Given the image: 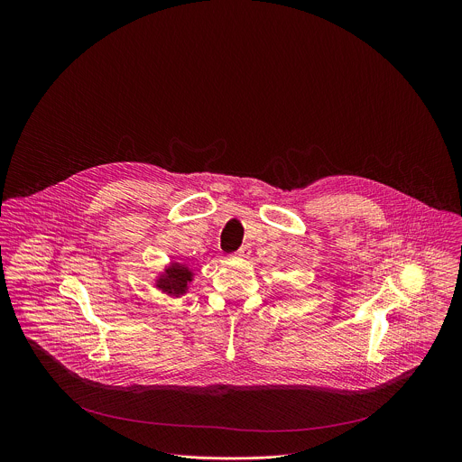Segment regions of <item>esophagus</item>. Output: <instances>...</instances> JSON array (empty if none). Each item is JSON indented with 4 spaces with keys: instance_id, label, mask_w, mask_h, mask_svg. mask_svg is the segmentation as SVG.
<instances>
[{
    "instance_id": "34e87169",
    "label": "esophagus",
    "mask_w": 462,
    "mask_h": 462,
    "mask_svg": "<svg viewBox=\"0 0 462 462\" xmlns=\"http://www.w3.org/2000/svg\"><path fill=\"white\" fill-rule=\"evenodd\" d=\"M237 255H239V257H248V255H250V245H243V246L237 250Z\"/></svg>"
}]
</instances>
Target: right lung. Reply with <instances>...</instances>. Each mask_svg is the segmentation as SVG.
<instances>
[{
    "mask_svg": "<svg viewBox=\"0 0 462 462\" xmlns=\"http://www.w3.org/2000/svg\"><path fill=\"white\" fill-rule=\"evenodd\" d=\"M193 282V273L188 265L179 261H171L170 265L164 267V271L155 278V287L170 296V298H180L188 292V285Z\"/></svg>",
    "mask_w": 462,
    "mask_h": 462,
    "instance_id": "add662e5",
    "label": "right lung"
}]
</instances>
